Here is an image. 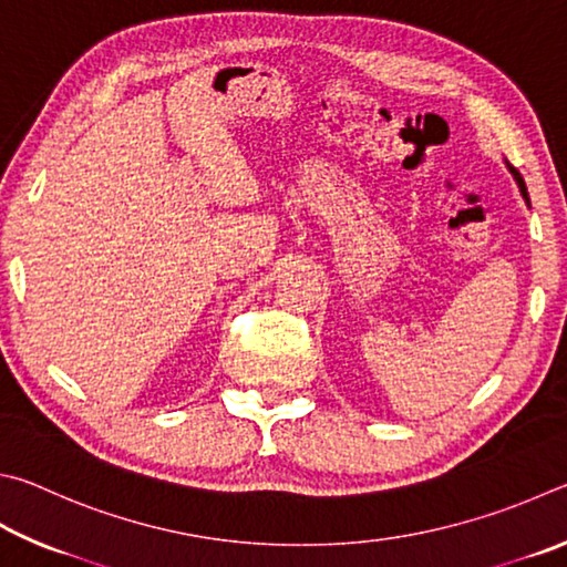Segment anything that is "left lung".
<instances>
[{"label":"left lung","instance_id":"obj_1","mask_svg":"<svg viewBox=\"0 0 567 567\" xmlns=\"http://www.w3.org/2000/svg\"><path fill=\"white\" fill-rule=\"evenodd\" d=\"M511 172H513V176H515V182H518V186H520V192H523V196H525V198H528V188H525V182H523V176H520V172H518V168H513V166H511Z\"/></svg>","mask_w":567,"mask_h":567}]
</instances>
